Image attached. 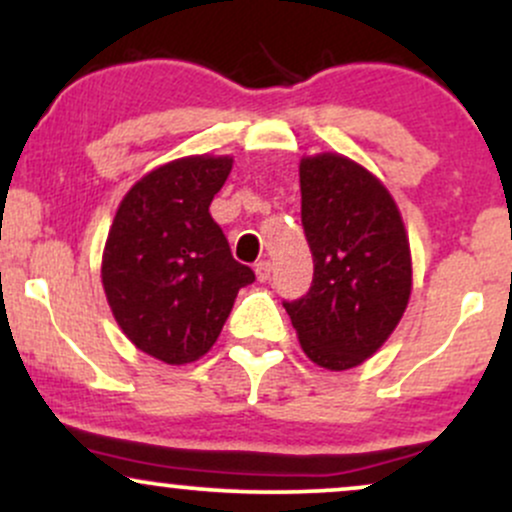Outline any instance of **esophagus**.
<instances>
[{
  "instance_id": "34e87169",
  "label": "esophagus",
  "mask_w": 512,
  "mask_h": 512,
  "mask_svg": "<svg viewBox=\"0 0 512 512\" xmlns=\"http://www.w3.org/2000/svg\"><path fill=\"white\" fill-rule=\"evenodd\" d=\"M272 269H274V264L269 262V260H262V262H257L255 264V274H257V281H269V276H272Z\"/></svg>"
}]
</instances>
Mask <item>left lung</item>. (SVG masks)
Listing matches in <instances>:
<instances>
[{
	"label": "left lung",
	"mask_w": 512,
	"mask_h": 512,
	"mask_svg": "<svg viewBox=\"0 0 512 512\" xmlns=\"http://www.w3.org/2000/svg\"><path fill=\"white\" fill-rule=\"evenodd\" d=\"M301 219L313 286L284 303L315 366L349 370L387 342L411 296V250L387 187L342 154L303 156Z\"/></svg>",
	"instance_id": "1"
}]
</instances>
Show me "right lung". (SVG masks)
Segmentation results:
<instances>
[{"label": "right lung", "instance_id": "add662e5", "mask_svg": "<svg viewBox=\"0 0 512 512\" xmlns=\"http://www.w3.org/2000/svg\"><path fill=\"white\" fill-rule=\"evenodd\" d=\"M231 156L163 163L122 197L103 250L101 279L113 317L144 354L185 366L214 346L238 291L255 281L233 260L209 204Z\"/></svg>", "mask_w": 512, "mask_h": 512}]
</instances>
